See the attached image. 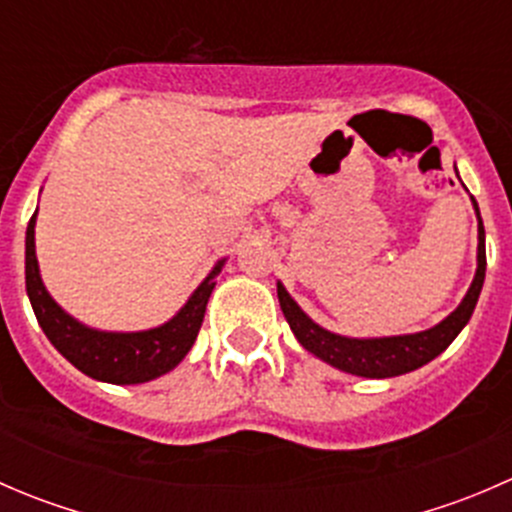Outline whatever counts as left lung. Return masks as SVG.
Listing matches in <instances>:
<instances>
[{
	"label": "left lung",
	"mask_w": 512,
	"mask_h": 512,
	"mask_svg": "<svg viewBox=\"0 0 512 512\" xmlns=\"http://www.w3.org/2000/svg\"><path fill=\"white\" fill-rule=\"evenodd\" d=\"M468 190V188H466ZM473 210L478 218V265L476 275H473L471 287H468L466 297L461 299L456 309L433 324L431 329L414 334H396V337H344V334L329 332L322 324L314 322L302 307L292 299L282 282H277V297H280V307L285 319L289 322V329L297 337V342L314 354L317 359L327 361L329 366L347 374L364 376V379H391V376L409 374V371L421 369L438 354L446 352L451 347L453 339L461 334L471 319L473 309H476L480 289H483L485 280V230L483 220H480V210L476 198L471 195Z\"/></svg>",
	"instance_id": "obj_1"
}]
</instances>
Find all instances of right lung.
<instances>
[{
    "label": "right lung",
    "instance_id": "right-lung-1",
    "mask_svg": "<svg viewBox=\"0 0 512 512\" xmlns=\"http://www.w3.org/2000/svg\"><path fill=\"white\" fill-rule=\"evenodd\" d=\"M34 227L36 213L27 225V257H24L27 294L36 322L66 361H71L91 379L128 386L158 379L185 359L198 337L205 307L215 289V277L223 272L227 257L215 262L213 270L190 294L188 302L160 327L141 329V332H106V329H94L71 317L44 287L39 260H36Z\"/></svg>",
    "mask_w": 512,
    "mask_h": 512
}]
</instances>
